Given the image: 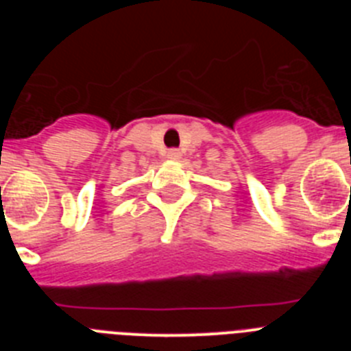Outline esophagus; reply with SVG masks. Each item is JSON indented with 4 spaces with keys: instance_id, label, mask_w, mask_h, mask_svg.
Segmentation results:
<instances>
[{
    "instance_id": "34e87169",
    "label": "esophagus",
    "mask_w": 351,
    "mask_h": 351,
    "mask_svg": "<svg viewBox=\"0 0 351 351\" xmlns=\"http://www.w3.org/2000/svg\"><path fill=\"white\" fill-rule=\"evenodd\" d=\"M167 156L172 158V160H178V158L181 156V153H179L178 149H169V153H167Z\"/></svg>"
}]
</instances>
